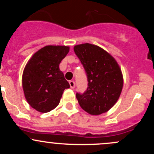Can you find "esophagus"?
<instances>
[{"label": "esophagus", "mask_w": 154, "mask_h": 154, "mask_svg": "<svg viewBox=\"0 0 154 154\" xmlns=\"http://www.w3.org/2000/svg\"><path fill=\"white\" fill-rule=\"evenodd\" d=\"M69 85H70V88H72L73 89L75 87V82H74L73 80H70L69 82Z\"/></svg>", "instance_id": "esophagus-1"}]
</instances>
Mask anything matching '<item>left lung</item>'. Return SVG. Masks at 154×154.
I'll list each match as a JSON object with an SVG mask.
<instances>
[{
    "label": "left lung",
    "mask_w": 154,
    "mask_h": 154,
    "mask_svg": "<svg viewBox=\"0 0 154 154\" xmlns=\"http://www.w3.org/2000/svg\"><path fill=\"white\" fill-rule=\"evenodd\" d=\"M88 77V88L76 93L81 108L92 115H99L113 107L123 87L121 69L109 53L98 45L84 43L74 47Z\"/></svg>",
    "instance_id": "left-lung-1"
}]
</instances>
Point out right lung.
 Here are the masks:
<instances>
[{
  "instance_id": "obj_1",
  "label": "right lung",
  "mask_w": 154,
  "mask_h": 154,
  "mask_svg": "<svg viewBox=\"0 0 154 154\" xmlns=\"http://www.w3.org/2000/svg\"><path fill=\"white\" fill-rule=\"evenodd\" d=\"M69 51L68 46L47 45L40 49L26 63L22 87L26 101L35 110L48 112L59 105L69 84L59 64Z\"/></svg>"
}]
</instances>
